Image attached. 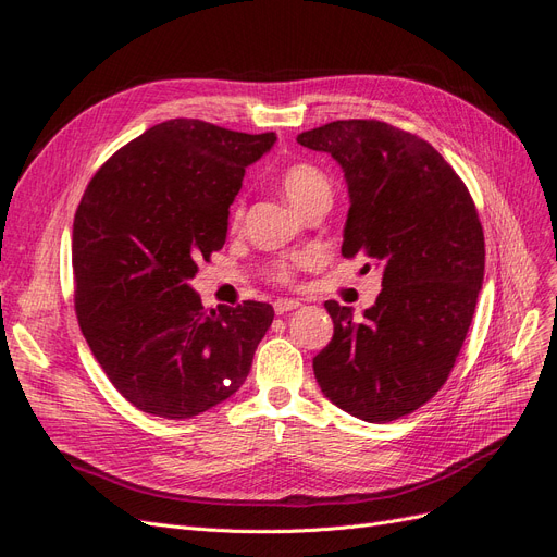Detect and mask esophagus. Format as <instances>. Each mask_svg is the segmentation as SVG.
<instances>
[{
  "label": "esophagus",
  "mask_w": 557,
  "mask_h": 557,
  "mask_svg": "<svg viewBox=\"0 0 557 557\" xmlns=\"http://www.w3.org/2000/svg\"><path fill=\"white\" fill-rule=\"evenodd\" d=\"M299 307H301L299 299H276V301H274V311H276L278 315L288 313V311H293V309H299Z\"/></svg>",
  "instance_id": "34e87169"
}]
</instances>
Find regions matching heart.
I'll return each instance as SVG.
<instances>
[{"label": "heart", "mask_w": 557, "mask_h": 557, "mask_svg": "<svg viewBox=\"0 0 557 557\" xmlns=\"http://www.w3.org/2000/svg\"><path fill=\"white\" fill-rule=\"evenodd\" d=\"M281 190H283L285 197H288L290 205L297 211H301V209H307L311 201H315V199H323V197L330 199L332 197V183L325 176V172L318 170L315 164L297 162V164H290V166H285V170H283ZM239 218H242V207L237 205L232 211V225H237ZM309 262H311V252H299V256L283 258V260L274 262L272 276L278 283H288L297 269L309 264Z\"/></svg>", "instance_id": "1"}]
</instances>
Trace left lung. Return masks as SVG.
<instances>
[{
    "label": "left lung",
    "instance_id": "left-lung-1",
    "mask_svg": "<svg viewBox=\"0 0 557 557\" xmlns=\"http://www.w3.org/2000/svg\"><path fill=\"white\" fill-rule=\"evenodd\" d=\"M297 144L344 172L342 256L369 258L383 272L360 318L325 301L334 334L313 358L315 381L346 413L391 423L436 395L462 348L485 267L476 207L428 141L387 123L336 121L301 132Z\"/></svg>",
    "mask_w": 557,
    "mask_h": 557
}]
</instances>
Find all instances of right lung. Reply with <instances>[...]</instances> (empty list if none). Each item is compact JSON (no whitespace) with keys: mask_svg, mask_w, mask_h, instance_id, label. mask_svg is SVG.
I'll return each instance as SVG.
<instances>
[{"mask_svg":"<svg viewBox=\"0 0 557 557\" xmlns=\"http://www.w3.org/2000/svg\"><path fill=\"white\" fill-rule=\"evenodd\" d=\"M274 132L176 117L123 146L88 183L72 239L76 315L95 360L139 411L183 420L244 385L272 305L207 311L190 278L227 239L246 166Z\"/></svg>","mask_w":557,"mask_h":557,"instance_id":"add662e5","label":"right lung"}]
</instances>
